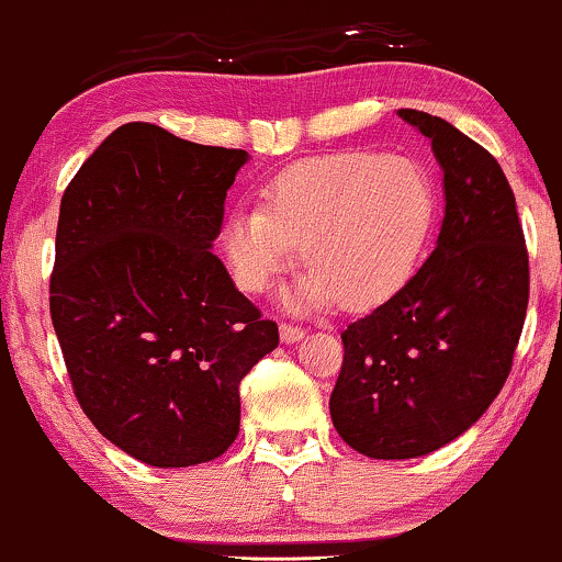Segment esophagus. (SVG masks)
<instances>
[{"label":"esophagus","mask_w":562,"mask_h":562,"mask_svg":"<svg viewBox=\"0 0 562 562\" xmlns=\"http://www.w3.org/2000/svg\"><path fill=\"white\" fill-rule=\"evenodd\" d=\"M279 330H281L283 344H296L300 338H304V328H296V325H292V323H281Z\"/></svg>","instance_id":"esophagus-1"}]
</instances>
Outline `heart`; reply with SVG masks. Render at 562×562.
<instances>
[{
	"label": "heart",
	"instance_id": "obj_1",
	"mask_svg": "<svg viewBox=\"0 0 562 562\" xmlns=\"http://www.w3.org/2000/svg\"><path fill=\"white\" fill-rule=\"evenodd\" d=\"M438 207L417 158L336 150L283 169L262 187L258 211L226 218L224 249L245 292L270 289L300 241L310 266L286 296L292 307H370L417 268Z\"/></svg>",
	"mask_w": 562,
	"mask_h": 562
}]
</instances>
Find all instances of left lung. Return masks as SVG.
<instances>
[{
  "mask_svg": "<svg viewBox=\"0 0 562 562\" xmlns=\"http://www.w3.org/2000/svg\"><path fill=\"white\" fill-rule=\"evenodd\" d=\"M398 116L432 143L446 216L425 266L341 334L330 419L370 459H417L467 432L508 380L529 304V255L501 164L440 116Z\"/></svg>",
  "mask_w": 562,
  "mask_h": 562,
  "instance_id": "left-lung-1",
  "label": "left lung"
}]
</instances>
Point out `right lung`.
<instances>
[{"label": "right lung", "mask_w": 562, "mask_h": 562, "mask_svg": "<svg viewBox=\"0 0 562 562\" xmlns=\"http://www.w3.org/2000/svg\"><path fill=\"white\" fill-rule=\"evenodd\" d=\"M245 164V150L130 122L61 195L48 310L75 398L148 467L226 453L241 378L279 346V325L211 252Z\"/></svg>", "instance_id": "1"}]
</instances>
